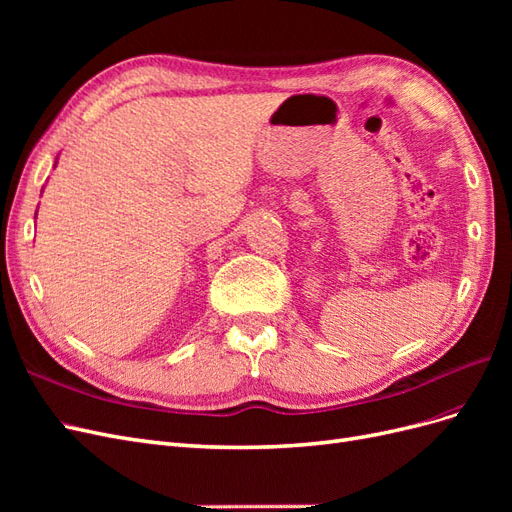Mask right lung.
Returning <instances> with one entry per match:
<instances>
[{
    "mask_svg": "<svg viewBox=\"0 0 512 512\" xmlns=\"http://www.w3.org/2000/svg\"><path fill=\"white\" fill-rule=\"evenodd\" d=\"M55 164H57V160H55Z\"/></svg>",
    "mask_w": 512,
    "mask_h": 512,
    "instance_id": "1",
    "label": "right lung"
}]
</instances>
